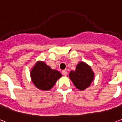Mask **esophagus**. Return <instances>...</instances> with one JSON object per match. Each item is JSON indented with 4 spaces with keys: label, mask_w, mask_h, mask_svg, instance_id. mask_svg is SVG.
<instances>
[{
    "label": "esophagus",
    "mask_w": 122,
    "mask_h": 122,
    "mask_svg": "<svg viewBox=\"0 0 122 122\" xmlns=\"http://www.w3.org/2000/svg\"><path fill=\"white\" fill-rule=\"evenodd\" d=\"M62 74L63 75V76H66V75L68 74V72H67V71L65 70H64L62 71Z\"/></svg>",
    "instance_id": "esophagus-1"
}]
</instances>
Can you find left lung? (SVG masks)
I'll list each match as a JSON object with an SVG mask.
<instances>
[{
    "instance_id": "obj_1",
    "label": "left lung",
    "mask_w": 122,
    "mask_h": 122,
    "mask_svg": "<svg viewBox=\"0 0 122 122\" xmlns=\"http://www.w3.org/2000/svg\"><path fill=\"white\" fill-rule=\"evenodd\" d=\"M69 77L76 89L84 91L92 83L94 79V73L91 66L81 61L77 64L76 70L69 73Z\"/></svg>"
}]
</instances>
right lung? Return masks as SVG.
Returning a JSON list of instances; mask_svg holds the SVG:
<instances>
[{"mask_svg":"<svg viewBox=\"0 0 122 122\" xmlns=\"http://www.w3.org/2000/svg\"><path fill=\"white\" fill-rule=\"evenodd\" d=\"M31 81L39 90L49 91L54 86L62 74L57 70H54L44 61H38L30 71Z\"/></svg>","mask_w":122,"mask_h":122,"instance_id":"add662e5","label":"right lung"}]
</instances>
